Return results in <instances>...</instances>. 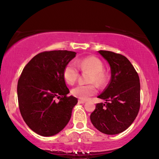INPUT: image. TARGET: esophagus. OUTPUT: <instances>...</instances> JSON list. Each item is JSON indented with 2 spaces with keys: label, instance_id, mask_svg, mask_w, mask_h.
Wrapping results in <instances>:
<instances>
[{
  "label": "esophagus",
  "instance_id": "esophagus-1",
  "mask_svg": "<svg viewBox=\"0 0 159 159\" xmlns=\"http://www.w3.org/2000/svg\"><path fill=\"white\" fill-rule=\"evenodd\" d=\"M78 102H79V103H80V104H84V103L86 102V101L85 100H79V101H78Z\"/></svg>",
  "mask_w": 159,
  "mask_h": 159
}]
</instances>
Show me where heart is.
Instances as JSON below:
<instances>
[{
    "instance_id": "1",
    "label": "heart",
    "mask_w": 159,
    "mask_h": 159,
    "mask_svg": "<svg viewBox=\"0 0 159 159\" xmlns=\"http://www.w3.org/2000/svg\"><path fill=\"white\" fill-rule=\"evenodd\" d=\"M83 72H89V85H79L72 89V95L80 100H86L98 92L97 86L103 87L108 80L107 73L104 71V64L99 58L89 56L77 60L75 63L70 62L63 70V77L69 85H74L79 76V70Z\"/></svg>"
}]
</instances>
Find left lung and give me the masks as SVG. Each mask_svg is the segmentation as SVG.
<instances>
[{"instance_id":"left-lung-1","label":"left lung","mask_w":159,"mask_h":159,"mask_svg":"<svg viewBox=\"0 0 159 159\" xmlns=\"http://www.w3.org/2000/svg\"><path fill=\"white\" fill-rule=\"evenodd\" d=\"M98 52L109 63L111 77L107 87L98 96L105 100V104H96L90 120L101 133L119 134L130 126L139 113V77L126 57L107 50Z\"/></svg>"}]
</instances>
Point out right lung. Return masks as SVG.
<instances>
[{"label":"right lung","mask_w":159,"mask_h":159,"mask_svg":"<svg viewBox=\"0 0 159 159\" xmlns=\"http://www.w3.org/2000/svg\"><path fill=\"white\" fill-rule=\"evenodd\" d=\"M76 52L44 51L35 55L24 67L18 79V106L27 126L42 136H52L70 120L78 99L67 96L63 70Z\"/></svg>","instance_id":"right-lung-1"}]
</instances>
